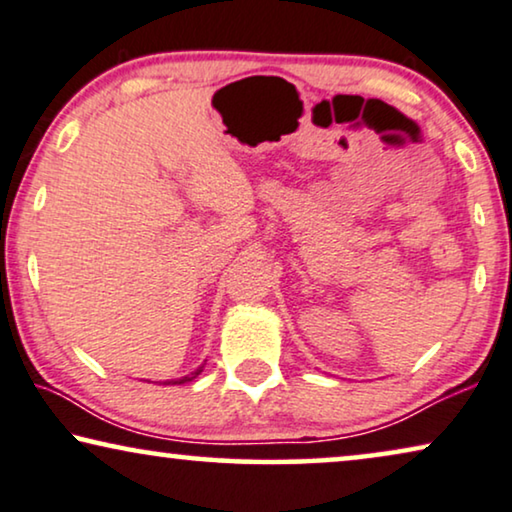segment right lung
Wrapping results in <instances>:
<instances>
[{
  "label": "right lung",
  "instance_id": "right-lung-1",
  "mask_svg": "<svg viewBox=\"0 0 512 512\" xmlns=\"http://www.w3.org/2000/svg\"><path fill=\"white\" fill-rule=\"evenodd\" d=\"M202 368H205V363H202L200 368H195L191 375H186V377H179V380H172V382H167V384H184V382H191V380H195V377H198V375L202 373Z\"/></svg>",
  "mask_w": 512,
  "mask_h": 512
}]
</instances>
